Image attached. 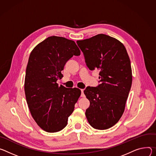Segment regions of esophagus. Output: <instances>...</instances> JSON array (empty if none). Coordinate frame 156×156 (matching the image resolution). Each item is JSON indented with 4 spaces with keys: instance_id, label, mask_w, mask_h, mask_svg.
Masks as SVG:
<instances>
[{
    "instance_id": "34e87169",
    "label": "esophagus",
    "mask_w": 156,
    "mask_h": 156,
    "mask_svg": "<svg viewBox=\"0 0 156 156\" xmlns=\"http://www.w3.org/2000/svg\"><path fill=\"white\" fill-rule=\"evenodd\" d=\"M81 97H85V95L83 93V89H81Z\"/></svg>"
}]
</instances>
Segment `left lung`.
<instances>
[{"label":"left lung","mask_w":156,"mask_h":156,"mask_svg":"<svg viewBox=\"0 0 156 156\" xmlns=\"http://www.w3.org/2000/svg\"><path fill=\"white\" fill-rule=\"evenodd\" d=\"M90 70L100 71L101 82L83 91L90 101L85 111L88 122L97 129L114 126L125 111L132 84L130 59L122 43L105 34L77 41Z\"/></svg>","instance_id":"left-lung-1"}]
</instances>
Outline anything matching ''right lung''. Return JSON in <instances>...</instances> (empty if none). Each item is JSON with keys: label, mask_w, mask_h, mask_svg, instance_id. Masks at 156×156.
<instances>
[{"label": "right lung", "mask_w": 156, "mask_h": 156, "mask_svg": "<svg viewBox=\"0 0 156 156\" xmlns=\"http://www.w3.org/2000/svg\"><path fill=\"white\" fill-rule=\"evenodd\" d=\"M80 51L76 43L53 36L31 52L26 69L25 93L30 113L37 125L48 133L62 130L80 96L78 88L68 89L56 83L62 77L66 62Z\"/></svg>", "instance_id": "add662e5"}]
</instances>
